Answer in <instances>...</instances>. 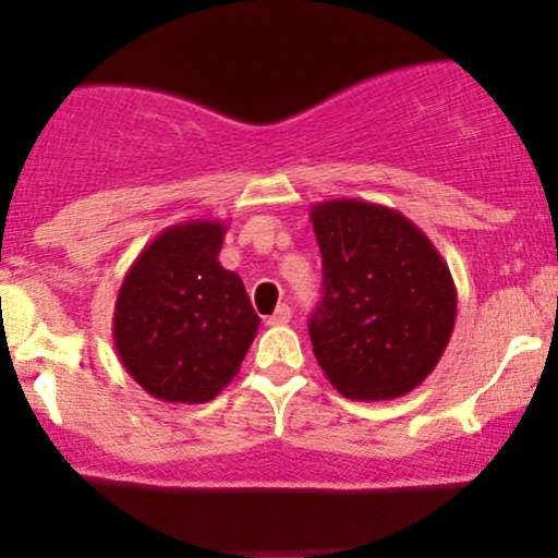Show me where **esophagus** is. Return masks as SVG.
I'll return each instance as SVG.
<instances>
[{
  "mask_svg": "<svg viewBox=\"0 0 558 558\" xmlns=\"http://www.w3.org/2000/svg\"><path fill=\"white\" fill-rule=\"evenodd\" d=\"M288 319H291V310H288V304H280L278 310H275L272 315L265 319V325H270V328H275V325H286Z\"/></svg>",
  "mask_w": 558,
  "mask_h": 558,
  "instance_id": "1",
  "label": "esophagus"
}]
</instances>
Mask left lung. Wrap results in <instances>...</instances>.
Instances as JSON below:
<instances>
[{"label": "left lung", "mask_w": 558, "mask_h": 558, "mask_svg": "<svg viewBox=\"0 0 558 558\" xmlns=\"http://www.w3.org/2000/svg\"><path fill=\"white\" fill-rule=\"evenodd\" d=\"M325 296L312 351L345 399L386 401L433 373L457 323V286L409 217L362 198L312 204Z\"/></svg>", "instance_id": "left-lung-1"}]
</instances>
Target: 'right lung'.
I'll return each mask as SVG.
<instances>
[{
	"label": "right lung",
	"instance_id": "right-lung-1",
	"mask_svg": "<svg viewBox=\"0 0 558 558\" xmlns=\"http://www.w3.org/2000/svg\"><path fill=\"white\" fill-rule=\"evenodd\" d=\"M226 230L222 220L165 228L141 248L118 291L114 349L128 375L159 401L215 399L257 336L243 280L217 259Z\"/></svg>",
	"mask_w": 558,
	"mask_h": 558
}]
</instances>
